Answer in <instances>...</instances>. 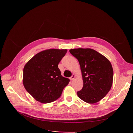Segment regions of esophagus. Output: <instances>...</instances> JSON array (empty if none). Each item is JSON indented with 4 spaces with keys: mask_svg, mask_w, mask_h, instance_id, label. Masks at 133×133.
<instances>
[{
    "mask_svg": "<svg viewBox=\"0 0 133 133\" xmlns=\"http://www.w3.org/2000/svg\"><path fill=\"white\" fill-rule=\"evenodd\" d=\"M75 75L74 74H73V75H72V76L70 78V80H73L75 79Z\"/></svg>",
    "mask_w": 133,
    "mask_h": 133,
    "instance_id": "esophagus-1",
    "label": "esophagus"
}]
</instances>
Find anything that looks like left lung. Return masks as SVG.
Listing matches in <instances>:
<instances>
[{"mask_svg":"<svg viewBox=\"0 0 133 133\" xmlns=\"http://www.w3.org/2000/svg\"><path fill=\"white\" fill-rule=\"evenodd\" d=\"M78 59L83 81L82 89L77 92L84 102L94 104L100 101L110 91L113 80L111 64L105 57L90 48L69 50Z\"/></svg>","mask_w":133,"mask_h":133,"instance_id":"8db88e82","label":"left lung"}]
</instances>
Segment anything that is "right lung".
Listing matches in <instances>:
<instances>
[{
	"label": "right lung",
	"instance_id": "right-lung-1",
	"mask_svg": "<svg viewBox=\"0 0 133 133\" xmlns=\"http://www.w3.org/2000/svg\"><path fill=\"white\" fill-rule=\"evenodd\" d=\"M67 49H50L35 55L24 67L23 83L38 102H53L62 95L70 80L61 75L58 64Z\"/></svg>",
	"mask_w": 133,
	"mask_h": 133
}]
</instances>
